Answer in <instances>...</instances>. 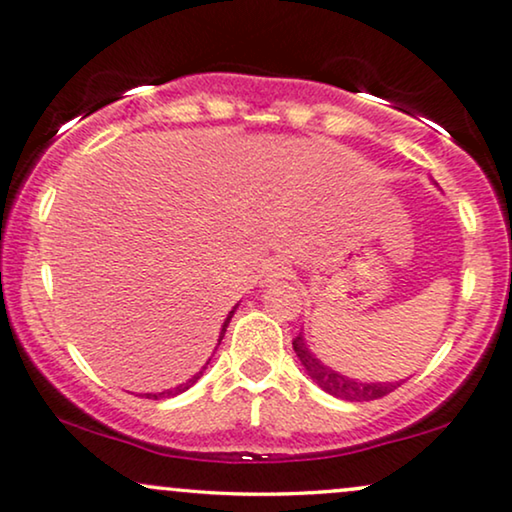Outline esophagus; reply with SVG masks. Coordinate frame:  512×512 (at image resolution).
<instances>
[{
  "label": "esophagus",
  "mask_w": 512,
  "mask_h": 512,
  "mask_svg": "<svg viewBox=\"0 0 512 512\" xmlns=\"http://www.w3.org/2000/svg\"><path fill=\"white\" fill-rule=\"evenodd\" d=\"M288 274V262L281 260V257H271V260L264 264V278H267V281H278V278H286Z\"/></svg>",
  "instance_id": "obj_1"
}]
</instances>
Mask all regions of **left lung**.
<instances>
[{"mask_svg": "<svg viewBox=\"0 0 512 512\" xmlns=\"http://www.w3.org/2000/svg\"><path fill=\"white\" fill-rule=\"evenodd\" d=\"M293 349H295L297 359H300V364L304 366V371L312 375L314 383L319 385L323 392L333 394V397H338V399L373 401V399H380V397H385V394L394 392L401 383H404V380H397V383H361V380L347 378V375H342L338 371H333V368H328L326 364H321L312 349L307 347L302 333L293 340Z\"/></svg>", "mask_w": 512, "mask_h": 512, "instance_id": "1", "label": "left lung"}]
</instances>
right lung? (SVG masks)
<instances>
[{"label": "right lung", "instance_id": "add662e5", "mask_svg": "<svg viewBox=\"0 0 512 512\" xmlns=\"http://www.w3.org/2000/svg\"><path fill=\"white\" fill-rule=\"evenodd\" d=\"M234 312H236V307L231 309L229 316H226V319H224V326H222V333H219V340H217V345H219V342H222L224 333H226V326H229V321H231V316H234ZM208 364H210V361H205V366L200 368V371H198L196 375H191V378L186 380V383H181V385H177V387H172V390H165V392H158V394H153V392H151V394H141V397H146V399H165V397H174V394H181V392H186V390H189L191 385H196V383H198V378H200V375H203V371H205V368H208Z\"/></svg>", "mask_w": 512, "mask_h": 512}]
</instances>
